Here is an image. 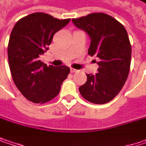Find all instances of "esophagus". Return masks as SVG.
<instances>
[{
	"instance_id": "1",
	"label": "esophagus",
	"mask_w": 146,
	"mask_h": 146,
	"mask_svg": "<svg viewBox=\"0 0 146 146\" xmlns=\"http://www.w3.org/2000/svg\"><path fill=\"white\" fill-rule=\"evenodd\" d=\"M70 72H71V73H76V72H78V70H77V69H74V68H70Z\"/></svg>"
}]
</instances>
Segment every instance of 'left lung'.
<instances>
[{"mask_svg": "<svg viewBox=\"0 0 146 146\" xmlns=\"http://www.w3.org/2000/svg\"><path fill=\"white\" fill-rule=\"evenodd\" d=\"M76 27L90 37V56L98 57V73L86 74L87 81L79 87L81 96L94 104L111 102L122 90L130 69L131 44L122 23L103 13L73 18Z\"/></svg>", "mask_w": 146, "mask_h": 146, "instance_id": "obj_1", "label": "left lung"}]
</instances>
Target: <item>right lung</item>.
Listing matches in <instances>:
<instances>
[{
  "label": "right lung",
  "instance_id": "obj_1",
  "mask_svg": "<svg viewBox=\"0 0 146 146\" xmlns=\"http://www.w3.org/2000/svg\"><path fill=\"white\" fill-rule=\"evenodd\" d=\"M69 21L35 13L16 23L7 46L9 68L17 88L27 100L43 104L59 94L70 68L47 66L40 56L48 50L53 35Z\"/></svg>",
  "mask_w": 146,
  "mask_h": 146
}]
</instances>
